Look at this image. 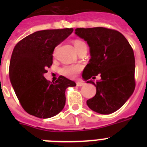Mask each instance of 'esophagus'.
<instances>
[{
	"label": "esophagus",
	"mask_w": 147,
	"mask_h": 147,
	"mask_svg": "<svg viewBox=\"0 0 147 147\" xmlns=\"http://www.w3.org/2000/svg\"><path fill=\"white\" fill-rule=\"evenodd\" d=\"M84 85H85V83L82 82H76V85H77L78 87L83 86Z\"/></svg>",
	"instance_id": "34e87169"
}]
</instances>
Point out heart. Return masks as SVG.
I'll return each instance as SVG.
<instances>
[{"label":"heart","instance_id":"heart-1","mask_svg":"<svg viewBox=\"0 0 147 147\" xmlns=\"http://www.w3.org/2000/svg\"><path fill=\"white\" fill-rule=\"evenodd\" d=\"M74 47L76 50L77 51L79 49H81L82 46H85V43L83 41L80 40H76L74 41ZM55 54V51H54ZM82 69V67L80 65H69V66H65L62 68L61 72L64 76H67L69 78H74L76 77L77 74L80 72Z\"/></svg>","mask_w":147,"mask_h":147}]
</instances>
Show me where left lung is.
Instances as JSON below:
<instances>
[{
  "label": "left lung",
  "instance_id": "left-lung-1",
  "mask_svg": "<svg viewBox=\"0 0 147 147\" xmlns=\"http://www.w3.org/2000/svg\"><path fill=\"white\" fill-rule=\"evenodd\" d=\"M75 34L86 41L91 57L83 71L82 78L96 88L95 96L88 99L87 105L98 113H113L134 92L133 50L124 35L116 30L103 27L78 28ZM98 74L101 76L100 81L94 83L89 80L94 79Z\"/></svg>",
  "mask_w": 147,
  "mask_h": 147
}]
</instances>
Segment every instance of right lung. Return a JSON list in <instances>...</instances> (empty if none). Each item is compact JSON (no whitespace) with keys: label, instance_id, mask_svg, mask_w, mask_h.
Returning a JSON list of instances; mask_svg holds the SVG:
<instances>
[{"label":"right lung","instance_id":"right-lung-1","mask_svg":"<svg viewBox=\"0 0 147 147\" xmlns=\"http://www.w3.org/2000/svg\"><path fill=\"white\" fill-rule=\"evenodd\" d=\"M73 28L38 31L14 48L9 79L20 105L30 115L48 119L57 115L65 105V90L76 83L63 76L55 82L44 77L53 63V52L73 32Z\"/></svg>","mask_w":147,"mask_h":147}]
</instances>
